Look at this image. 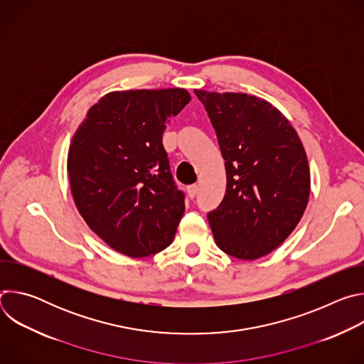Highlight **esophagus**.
Segmentation results:
<instances>
[{"label": "esophagus", "mask_w": 364, "mask_h": 364, "mask_svg": "<svg viewBox=\"0 0 364 364\" xmlns=\"http://www.w3.org/2000/svg\"><path fill=\"white\" fill-rule=\"evenodd\" d=\"M197 193H198V187H197L196 184H193V186H188V187H187V194H188V197H190V198H194V197L197 196Z\"/></svg>", "instance_id": "34e87169"}]
</instances>
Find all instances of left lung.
<instances>
[{"mask_svg": "<svg viewBox=\"0 0 364 364\" xmlns=\"http://www.w3.org/2000/svg\"><path fill=\"white\" fill-rule=\"evenodd\" d=\"M216 131L226 193L207 213L216 245L252 261L277 249L296 228L309 197L302 142L269 102L246 93L194 90Z\"/></svg>", "mask_w": 364, "mask_h": 364, "instance_id": "1", "label": "left lung"}]
</instances>
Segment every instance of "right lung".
<instances>
[{
	"label": "right lung",
	"mask_w": 364,
	"mask_h": 364,
	"mask_svg": "<svg viewBox=\"0 0 364 364\" xmlns=\"http://www.w3.org/2000/svg\"><path fill=\"white\" fill-rule=\"evenodd\" d=\"M184 89L112 92L77 128L68 155L76 207L112 249L142 257L166 249L184 213L163 134L190 102Z\"/></svg>",
	"instance_id": "add662e5"
}]
</instances>
